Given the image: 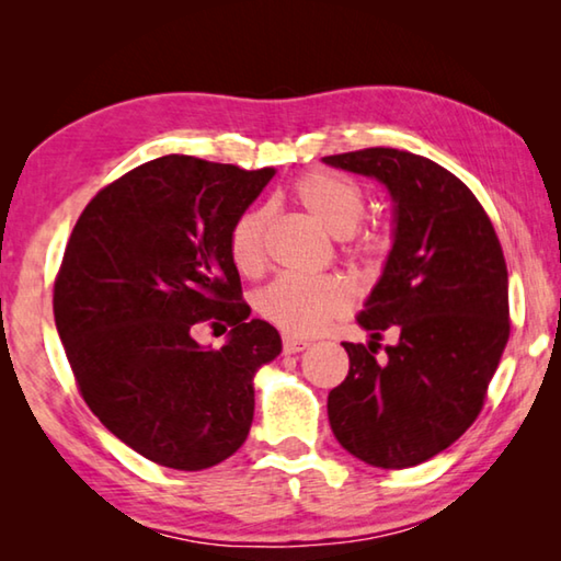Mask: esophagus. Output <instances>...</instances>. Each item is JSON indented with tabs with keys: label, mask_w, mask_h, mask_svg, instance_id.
<instances>
[{
	"label": "esophagus",
	"mask_w": 561,
	"mask_h": 561,
	"mask_svg": "<svg viewBox=\"0 0 561 561\" xmlns=\"http://www.w3.org/2000/svg\"><path fill=\"white\" fill-rule=\"evenodd\" d=\"M307 346H309L307 341H301V339H294V336H284L282 339L284 354H299V351H304Z\"/></svg>",
	"instance_id": "1"
}]
</instances>
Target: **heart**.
<instances>
[{
    "label": "heart",
    "instance_id": "heart-1",
    "mask_svg": "<svg viewBox=\"0 0 561 561\" xmlns=\"http://www.w3.org/2000/svg\"><path fill=\"white\" fill-rule=\"evenodd\" d=\"M304 210H309L341 240V252L358 272L371 274L381 267L391 234L386 227L358 225L366 210V193L356 180L311 170L291 187ZM272 217L270 205H250L234 217L227 232V250L242 274H257L264 264V232ZM254 309L289 336H311L344 317L351 309V291L339 277H299L279 274L254 294Z\"/></svg>",
    "mask_w": 561,
    "mask_h": 561
}]
</instances>
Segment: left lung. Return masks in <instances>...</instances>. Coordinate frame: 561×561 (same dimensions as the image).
Wrapping results in <instances>:
<instances>
[{"instance_id":"left-lung-1","label":"left lung","mask_w":561,"mask_h":561,"mask_svg":"<svg viewBox=\"0 0 561 561\" xmlns=\"http://www.w3.org/2000/svg\"><path fill=\"white\" fill-rule=\"evenodd\" d=\"M371 175L396 201V242L348 344V376L329 393L336 440L374 468L431 460L480 415L510 339L507 264L472 190L433 160L396 148L327 156ZM386 330L399 336L377 358Z\"/></svg>"}]
</instances>
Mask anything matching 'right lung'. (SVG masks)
Returning <instances> with one entry per match:
<instances>
[{
  "instance_id": "add662e5",
  "label": "right lung",
  "mask_w": 561,
  "mask_h": 561,
  "mask_svg": "<svg viewBox=\"0 0 561 561\" xmlns=\"http://www.w3.org/2000/svg\"><path fill=\"white\" fill-rule=\"evenodd\" d=\"M274 168L163 156L101 187L83 207L54 279V319L91 413L144 458L205 470L240 448L254 415L252 376L282 351L247 319L227 250L237 215ZM231 329L220 351L197 325Z\"/></svg>"
}]
</instances>
